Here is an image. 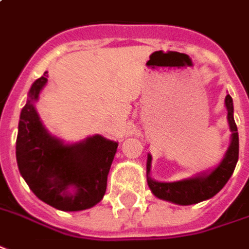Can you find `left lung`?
Here are the masks:
<instances>
[{
  "instance_id": "8db88e82",
  "label": "left lung",
  "mask_w": 249,
  "mask_h": 249,
  "mask_svg": "<svg viewBox=\"0 0 249 249\" xmlns=\"http://www.w3.org/2000/svg\"><path fill=\"white\" fill-rule=\"evenodd\" d=\"M225 105L228 109V122H229L230 131H231V141L222 161L211 173H201L196 177L177 181V182H159V181H155L149 175L152 156L148 155L146 181H148L149 189L156 197L179 204V206H191V204H196V203L214 197L229 181L238 160V133L236 122L233 118V100L229 94L225 98Z\"/></svg>"
}]
</instances>
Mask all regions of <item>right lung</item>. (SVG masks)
I'll return each instance as SVG.
<instances>
[{
  "mask_svg": "<svg viewBox=\"0 0 249 249\" xmlns=\"http://www.w3.org/2000/svg\"><path fill=\"white\" fill-rule=\"evenodd\" d=\"M46 74L33 83L20 112L16 140L19 171L43 203L61 211L88 210L104 197L118 142L96 134L76 144H64L51 136L34 107L48 82Z\"/></svg>",
  "mask_w": 249,
  "mask_h": 249,
  "instance_id": "obj_1",
  "label": "right lung"
}]
</instances>
